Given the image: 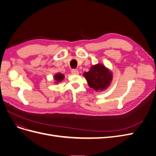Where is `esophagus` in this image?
Instances as JSON below:
<instances>
[{"label":"esophagus","mask_w":156,"mask_h":156,"mask_svg":"<svg viewBox=\"0 0 156 156\" xmlns=\"http://www.w3.org/2000/svg\"><path fill=\"white\" fill-rule=\"evenodd\" d=\"M71 72H72V73L73 75H77V74H79V71L77 69H72V71H71Z\"/></svg>","instance_id":"34e87169"}]
</instances>
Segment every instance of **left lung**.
I'll use <instances>...</instances> for the list:
<instances>
[{
	"instance_id": "left-lung-1",
	"label": "left lung",
	"mask_w": 156,
	"mask_h": 156,
	"mask_svg": "<svg viewBox=\"0 0 156 156\" xmlns=\"http://www.w3.org/2000/svg\"><path fill=\"white\" fill-rule=\"evenodd\" d=\"M84 76L89 87L96 91L106 89L112 80V73L102 64L93 66L88 72L84 73Z\"/></svg>"
}]
</instances>
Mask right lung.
I'll list each match as a JSON object with an SVG mask.
<instances>
[{"label":"right lung","mask_w":156,"mask_h":156,"mask_svg":"<svg viewBox=\"0 0 156 156\" xmlns=\"http://www.w3.org/2000/svg\"><path fill=\"white\" fill-rule=\"evenodd\" d=\"M64 75H62V73H57V74H56V75H55V77H54L55 80V81H56V82H60V81H61V80H62V79H64Z\"/></svg>","instance_id":"obj_1"}]
</instances>
